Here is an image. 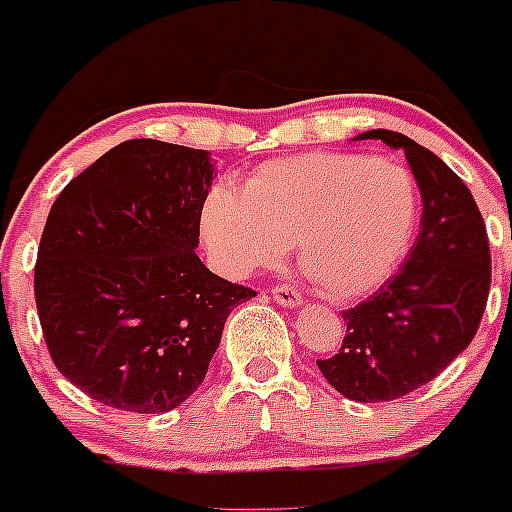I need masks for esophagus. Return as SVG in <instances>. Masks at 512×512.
<instances>
[{
  "mask_svg": "<svg viewBox=\"0 0 512 512\" xmlns=\"http://www.w3.org/2000/svg\"><path fill=\"white\" fill-rule=\"evenodd\" d=\"M270 294L277 304H282V307H287V309H294L302 304V294L289 285H275L270 289Z\"/></svg>",
  "mask_w": 512,
  "mask_h": 512,
  "instance_id": "34e87169",
  "label": "esophagus"
}]
</instances>
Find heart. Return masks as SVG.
Wrapping results in <instances>:
<instances>
[{"mask_svg": "<svg viewBox=\"0 0 512 512\" xmlns=\"http://www.w3.org/2000/svg\"><path fill=\"white\" fill-rule=\"evenodd\" d=\"M421 223L411 173L364 153L312 151L262 163L242 190L215 183L200 235L227 277L275 267L297 242L307 275L327 294L354 299L404 265Z\"/></svg>", "mask_w": 512, "mask_h": 512, "instance_id": "1", "label": "heart"}]
</instances>
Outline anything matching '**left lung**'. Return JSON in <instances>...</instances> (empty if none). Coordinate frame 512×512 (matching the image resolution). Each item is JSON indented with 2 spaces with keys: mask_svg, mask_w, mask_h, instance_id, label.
<instances>
[{
  "mask_svg": "<svg viewBox=\"0 0 512 512\" xmlns=\"http://www.w3.org/2000/svg\"><path fill=\"white\" fill-rule=\"evenodd\" d=\"M401 148L421 190V232L394 280L342 314L347 337L324 379L347 399L374 404L411 394L476 337L490 289V247L471 190L436 153L396 131H366Z\"/></svg>",
  "mask_w": 512,
  "mask_h": 512,
  "instance_id": "8db88e82",
  "label": "left lung"
}]
</instances>
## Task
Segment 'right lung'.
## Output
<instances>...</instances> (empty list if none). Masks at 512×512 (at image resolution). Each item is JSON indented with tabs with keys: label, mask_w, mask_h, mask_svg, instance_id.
I'll use <instances>...</instances> for the list:
<instances>
[{
	"label": "right lung",
	"mask_w": 512,
	"mask_h": 512,
	"mask_svg": "<svg viewBox=\"0 0 512 512\" xmlns=\"http://www.w3.org/2000/svg\"><path fill=\"white\" fill-rule=\"evenodd\" d=\"M208 151L136 138L76 175L46 218L34 267L56 369L98 404L165 414L208 374L232 309L255 292L195 255Z\"/></svg>",
	"instance_id": "right-lung-1"
}]
</instances>
